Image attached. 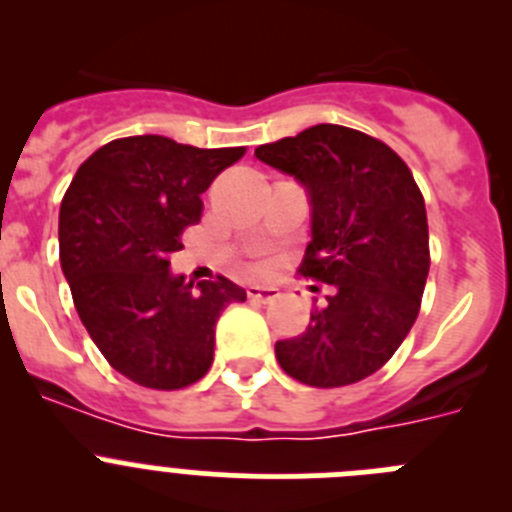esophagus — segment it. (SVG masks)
I'll use <instances>...</instances> for the list:
<instances>
[{
	"mask_svg": "<svg viewBox=\"0 0 512 512\" xmlns=\"http://www.w3.org/2000/svg\"><path fill=\"white\" fill-rule=\"evenodd\" d=\"M246 295L256 302H271L279 297V289L277 287H259V284H251L246 287Z\"/></svg>",
	"mask_w": 512,
	"mask_h": 512,
	"instance_id": "34e87169",
	"label": "esophagus"
}]
</instances>
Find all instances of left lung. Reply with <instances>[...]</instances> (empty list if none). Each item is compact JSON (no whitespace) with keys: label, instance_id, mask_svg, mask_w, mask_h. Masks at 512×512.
I'll return each instance as SVG.
<instances>
[{"label":"left lung","instance_id":"1","mask_svg":"<svg viewBox=\"0 0 512 512\" xmlns=\"http://www.w3.org/2000/svg\"><path fill=\"white\" fill-rule=\"evenodd\" d=\"M256 158L310 192L300 274L330 284L305 333L277 341L279 366L323 390L361 382L392 359L423 300L431 248L413 171L382 140L325 122L264 143Z\"/></svg>","mask_w":512,"mask_h":512}]
</instances>
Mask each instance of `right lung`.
<instances>
[{
  "label": "right lung",
  "mask_w": 512,
  "mask_h": 512,
  "mask_svg": "<svg viewBox=\"0 0 512 512\" xmlns=\"http://www.w3.org/2000/svg\"><path fill=\"white\" fill-rule=\"evenodd\" d=\"M243 153L130 135L94 151L63 194L58 243L76 312L112 369L140 387L200 382L220 312L246 300L223 274L192 289L169 271L184 230L200 223V194Z\"/></svg>",
  "instance_id": "obj_1"
}]
</instances>
